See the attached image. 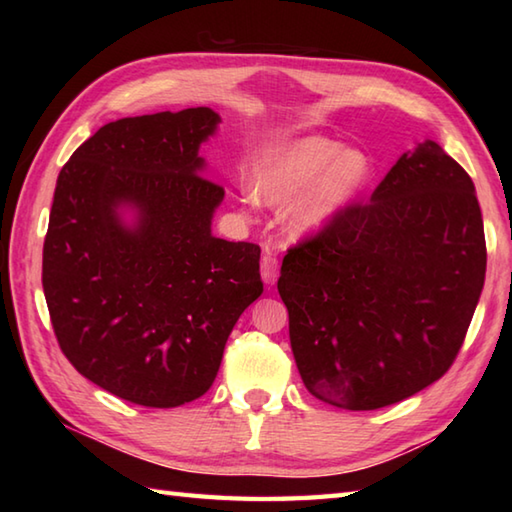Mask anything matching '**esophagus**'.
Segmentation results:
<instances>
[{"label":"esophagus","instance_id":"1","mask_svg":"<svg viewBox=\"0 0 512 512\" xmlns=\"http://www.w3.org/2000/svg\"><path fill=\"white\" fill-rule=\"evenodd\" d=\"M262 277L266 284H275L279 277V262H277V257L270 253V250H266L262 257Z\"/></svg>","mask_w":512,"mask_h":512}]
</instances>
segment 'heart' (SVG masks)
<instances>
[{"instance_id": "b5f03b06", "label": "heart", "mask_w": 512, "mask_h": 512, "mask_svg": "<svg viewBox=\"0 0 512 512\" xmlns=\"http://www.w3.org/2000/svg\"><path fill=\"white\" fill-rule=\"evenodd\" d=\"M372 162L358 149H345L330 138L312 136L286 147L255 180V198L266 204H290L301 228H317L361 191Z\"/></svg>"}]
</instances>
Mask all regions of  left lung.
Here are the masks:
<instances>
[{
    "label": "left lung",
    "mask_w": 512,
    "mask_h": 512,
    "mask_svg": "<svg viewBox=\"0 0 512 512\" xmlns=\"http://www.w3.org/2000/svg\"><path fill=\"white\" fill-rule=\"evenodd\" d=\"M484 275L473 180L424 140L367 202L341 206L288 248L277 288L303 385L350 411L418 394L458 356Z\"/></svg>",
    "instance_id": "8db88e82"
}]
</instances>
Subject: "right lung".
Returning <instances> with one entry per match:
<instances>
[{"label": "right lung", "mask_w": 512, "mask_h": 512, "mask_svg": "<svg viewBox=\"0 0 512 512\" xmlns=\"http://www.w3.org/2000/svg\"><path fill=\"white\" fill-rule=\"evenodd\" d=\"M217 123L209 107L107 123L54 189L41 273L54 336L76 372L134 405L206 394L239 314L264 292L259 246L211 235L224 187L202 176L198 149Z\"/></svg>", "instance_id": "add662e5"}]
</instances>
